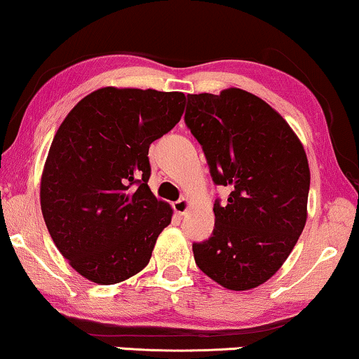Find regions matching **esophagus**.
Masks as SVG:
<instances>
[{
    "label": "esophagus",
    "instance_id": "34e87169",
    "mask_svg": "<svg viewBox=\"0 0 359 359\" xmlns=\"http://www.w3.org/2000/svg\"><path fill=\"white\" fill-rule=\"evenodd\" d=\"M189 205H191L189 199L181 198L180 201H176V203H173V209H175V212L178 214V215H184L186 212H188Z\"/></svg>",
    "mask_w": 359,
    "mask_h": 359
}]
</instances>
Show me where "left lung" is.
<instances>
[{
  "mask_svg": "<svg viewBox=\"0 0 359 359\" xmlns=\"http://www.w3.org/2000/svg\"><path fill=\"white\" fill-rule=\"evenodd\" d=\"M215 184L212 237L193 243L201 271L230 291L266 283L286 262L307 220L311 170L296 132L262 97L240 88L188 95L184 114Z\"/></svg>",
  "mask_w": 359,
  "mask_h": 359,
  "instance_id": "left-lung-1",
  "label": "left lung"
}]
</instances>
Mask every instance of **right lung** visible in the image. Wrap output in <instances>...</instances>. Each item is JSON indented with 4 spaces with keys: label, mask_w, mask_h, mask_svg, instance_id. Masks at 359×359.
I'll list each match as a JSON object with an SVG mask.
<instances>
[{
    "label": "right lung",
    "mask_w": 359,
    "mask_h": 359,
    "mask_svg": "<svg viewBox=\"0 0 359 359\" xmlns=\"http://www.w3.org/2000/svg\"><path fill=\"white\" fill-rule=\"evenodd\" d=\"M180 91L106 86L58 127L41 178L48 233L83 278L109 286L150 262L173 209L149 188V147L184 112Z\"/></svg>",
    "instance_id": "right-lung-1"
}]
</instances>
